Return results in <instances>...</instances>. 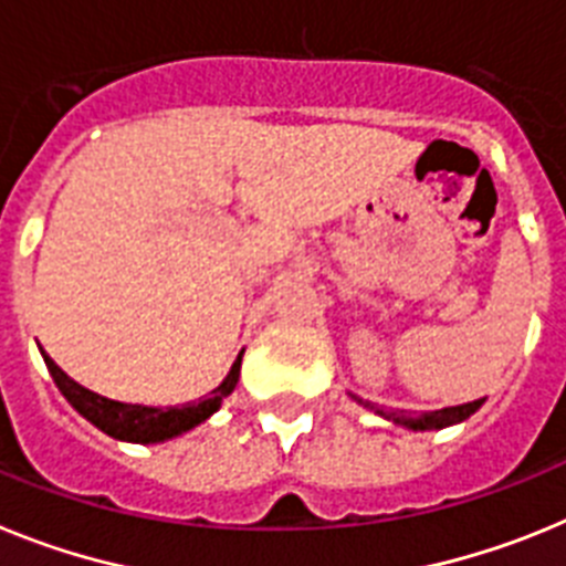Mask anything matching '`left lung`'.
<instances>
[{"label": "left lung", "instance_id": "left-lung-1", "mask_svg": "<svg viewBox=\"0 0 566 566\" xmlns=\"http://www.w3.org/2000/svg\"><path fill=\"white\" fill-rule=\"evenodd\" d=\"M353 399H356V396H353ZM356 401L358 405H365L361 399H356ZM481 405H484V399L467 401V405H459V407H444V410L419 412V416H412V412H407V410H381V407H370V405H365V407L367 410H376L381 419L392 421V424L407 427V430H444V427L461 424L464 419H470V416H473Z\"/></svg>", "mask_w": 566, "mask_h": 566}]
</instances>
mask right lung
<instances>
[{
  "mask_svg": "<svg viewBox=\"0 0 566 566\" xmlns=\"http://www.w3.org/2000/svg\"><path fill=\"white\" fill-rule=\"evenodd\" d=\"M45 365L51 370L53 381H56L59 392L71 401L73 410L78 416H85L93 427H99L102 432L113 436V439L119 441H134V444H159V441L176 439L181 432L193 430L199 427L201 421H208L222 401L228 399L230 392L235 390L239 385V370H242V356L244 350L235 356L233 367L224 376V381L216 390H210L205 399L199 401H188V405L181 407H147V405H127V401H116V399H105L99 392L87 390L78 381H73L62 367L53 361L48 353Z\"/></svg>",
  "mask_w": 566,
  "mask_h": 566,
  "instance_id": "right-lung-1",
  "label": "right lung"
}]
</instances>
